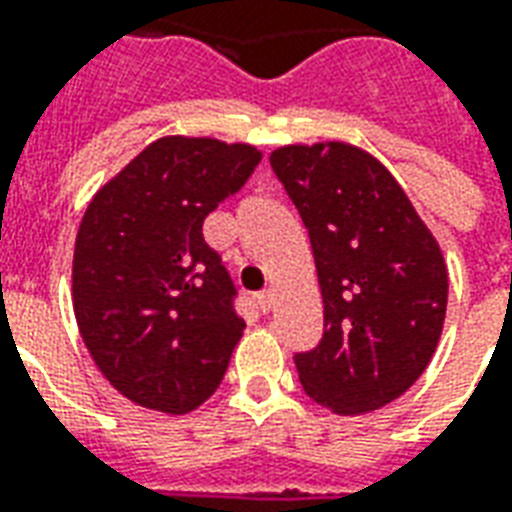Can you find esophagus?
Masks as SVG:
<instances>
[{"mask_svg": "<svg viewBox=\"0 0 512 512\" xmlns=\"http://www.w3.org/2000/svg\"><path fill=\"white\" fill-rule=\"evenodd\" d=\"M257 307H260V312L274 310V293H271V290H263V293L257 296Z\"/></svg>", "mask_w": 512, "mask_h": 512, "instance_id": "34e87169", "label": "esophagus"}]
</instances>
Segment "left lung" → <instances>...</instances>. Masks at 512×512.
Returning <instances> with one entry per match:
<instances>
[{
    "instance_id": "1",
    "label": "left lung",
    "mask_w": 512,
    "mask_h": 512,
    "mask_svg": "<svg viewBox=\"0 0 512 512\" xmlns=\"http://www.w3.org/2000/svg\"><path fill=\"white\" fill-rule=\"evenodd\" d=\"M310 233L323 337L296 354L304 392L340 417L392 403L436 354L447 315V266L392 172L348 142L271 153Z\"/></svg>"
}]
</instances>
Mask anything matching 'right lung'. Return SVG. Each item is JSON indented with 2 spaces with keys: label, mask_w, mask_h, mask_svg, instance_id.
<instances>
[{
  "label": "right lung",
  "mask_w": 512,
  "mask_h": 512,
  "mask_svg": "<svg viewBox=\"0 0 512 512\" xmlns=\"http://www.w3.org/2000/svg\"><path fill=\"white\" fill-rule=\"evenodd\" d=\"M263 153L211 136H161L95 191L73 249L79 332L117 392L189 414L222 384L246 323L202 222Z\"/></svg>",
  "instance_id": "1"
}]
</instances>
